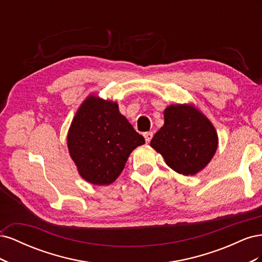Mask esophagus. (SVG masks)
I'll return each mask as SVG.
<instances>
[{"label":"esophagus","mask_w":262,"mask_h":262,"mask_svg":"<svg viewBox=\"0 0 262 262\" xmlns=\"http://www.w3.org/2000/svg\"><path fill=\"white\" fill-rule=\"evenodd\" d=\"M143 136L145 138V141L147 142V143H149L150 140H152V138H153V132H145Z\"/></svg>","instance_id":"34e87169"}]
</instances>
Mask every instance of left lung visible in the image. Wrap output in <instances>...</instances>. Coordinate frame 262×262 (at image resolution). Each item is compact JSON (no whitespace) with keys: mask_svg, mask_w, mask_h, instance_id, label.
Masks as SVG:
<instances>
[{"mask_svg":"<svg viewBox=\"0 0 262 262\" xmlns=\"http://www.w3.org/2000/svg\"><path fill=\"white\" fill-rule=\"evenodd\" d=\"M164 125L150 141L171 169L193 176L216 152L217 133L209 119L193 105H170L164 112Z\"/></svg>","mask_w":262,"mask_h":262,"instance_id":"obj_1","label":"left lung"}]
</instances>
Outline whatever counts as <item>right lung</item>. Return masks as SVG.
Instances as JSON below:
<instances>
[{"label": "right lung", "mask_w": 262, "mask_h": 262, "mask_svg": "<svg viewBox=\"0 0 262 262\" xmlns=\"http://www.w3.org/2000/svg\"><path fill=\"white\" fill-rule=\"evenodd\" d=\"M145 143L119 113L117 102L90 95L68 133V147L78 173L93 185L107 186L119 177L132 150Z\"/></svg>", "instance_id": "obj_1"}]
</instances>
